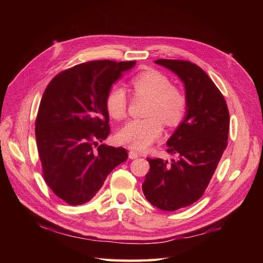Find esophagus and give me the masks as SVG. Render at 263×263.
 Returning a JSON list of instances; mask_svg holds the SVG:
<instances>
[{
	"instance_id": "obj_1",
	"label": "esophagus",
	"mask_w": 263,
	"mask_h": 263,
	"mask_svg": "<svg viewBox=\"0 0 263 263\" xmlns=\"http://www.w3.org/2000/svg\"><path fill=\"white\" fill-rule=\"evenodd\" d=\"M128 157H129V159H137L139 157V155H138V153H136V151L130 150L128 153Z\"/></svg>"
}]
</instances>
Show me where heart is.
<instances>
[{"mask_svg":"<svg viewBox=\"0 0 263 263\" xmlns=\"http://www.w3.org/2000/svg\"><path fill=\"white\" fill-rule=\"evenodd\" d=\"M137 95L150 99L147 118H135L127 122L117 133V140L132 149L144 150L161 136L163 123L177 126L184 118L186 99L179 89L172 86L164 74L155 70L140 72L132 80ZM127 98L122 86L115 85L106 97V108L113 118L119 119L126 113Z\"/></svg>","mask_w":263,"mask_h":263,"instance_id":"obj_1","label":"heart"}]
</instances>
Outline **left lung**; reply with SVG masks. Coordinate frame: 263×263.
I'll return each instance as SVG.
<instances>
[{"label": "left lung", "mask_w": 263, "mask_h": 263, "mask_svg": "<svg viewBox=\"0 0 263 263\" xmlns=\"http://www.w3.org/2000/svg\"><path fill=\"white\" fill-rule=\"evenodd\" d=\"M176 73L185 87L186 112L166 141L178 160H147L150 170L142 183L147 201L166 212L200 200L227 147L229 113L226 101L204 70L184 60L155 61Z\"/></svg>", "instance_id": "left-lung-1"}]
</instances>
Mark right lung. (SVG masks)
Here are the masks:
<instances>
[{
	"instance_id": "obj_1",
	"label": "right lung",
	"mask_w": 263,
	"mask_h": 263,
	"mask_svg": "<svg viewBox=\"0 0 263 263\" xmlns=\"http://www.w3.org/2000/svg\"><path fill=\"white\" fill-rule=\"evenodd\" d=\"M136 61L95 60L55 76L46 87L35 134L44 179L70 205L89 202L127 160L122 147L99 145L109 134L106 97Z\"/></svg>"
}]
</instances>
